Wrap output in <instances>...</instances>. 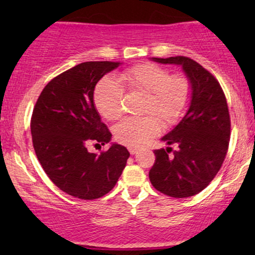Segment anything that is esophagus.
Returning <instances> with one entry per match:
<instances>
[{
  "label": "esophagus",
  "mask_w": 255,
  "mask_h": 255,
  "mask_svg": "<svg viewBox=\"0 0 255 255\" xmlns=\"http://www.w3.org/2000/svg\"><path fill=\"white\" fill-rule=\"evenodd\" d=\"M128 150H129L130 154H136L137 152H139V148H135V147H129Z\"/></svg>",
  "instance_id": "1"
}]
</instances>
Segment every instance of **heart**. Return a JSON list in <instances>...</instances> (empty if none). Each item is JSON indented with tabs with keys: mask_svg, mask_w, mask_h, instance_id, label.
<instances>
[{
	"mask_svg": "<svg viewBox=\"0 0 255 255\" xmlns=\"http://www.w3.org/2000/svg\"><path fill=\"white\" fill-rule=\"evenodd\" d=\"M122 79L130 90L147 93L144 111L152 115L127 118L114 128V136L121 144L140 147L160 131L159 118L170 126L183 116L192 97V86L183 75H171L164 67L142 63L122 73ZM125 90L118 80L104 77L93 93V101L103 118L110 121L124 114Z\"/></svg>",
	"mask_w": 255,
	"mask_h": 255,
	"instance_id": "b5f03b06",
	"label": "heart"
}]
</instances>
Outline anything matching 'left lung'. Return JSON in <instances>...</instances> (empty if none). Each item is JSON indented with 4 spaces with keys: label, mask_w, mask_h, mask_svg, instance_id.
Segmentation results:
<instances>
[{
    "label": "left lung",
    "mask_w": 255,
    "mask_h": 255,
    "mask_svg": "<svg viewBox=\"0 0 255 255\" xmlns=\"http://www.w3.org/2000/svg\"><path fill=\"white\" fill-rule=\"evenodd\" d=\"M163 64H177L192 86L189 108L174 129L162 137L171 147L154 150L151 168L152 186L163 194L188 198L209 186L227 156L230 139V116L221 85L209 71L192 58L152 57Z\"/></svg>",
    "instance_id": "1"
}]
</instances>
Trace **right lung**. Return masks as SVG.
Wrapping results in <instances>:
<instances>
[{"label":"right lung","instance_id":"add662e5","mask_svg":"<svg viewBox=\"0 0 255 255\" xmlns=\"http://www.w3.org/2000/svg\"><path fill=\"white\" fill-rule=\"evenodd\" d=\"M120 62L91 61L61 73L44 87L31 119L37 158L49 178L72 197L93 200L109 193L124 171L129 152L113 144L101 154L91 142L105 145L111 133L93 102L96 85Z\"/></svg>","mask_w":255,"mask_h":255}]
</instances>
